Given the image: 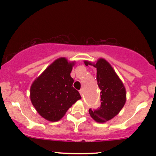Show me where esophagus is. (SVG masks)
<instances>
[{
  "mask_svg": "<svg viewBox=\"0 0 156 156\" xmlns=\"http://www.w3.org/2000/svg\"><path fill=\"white\" fill-rule=\"evenodd\" d=\"M79 92H80V95H81V96H83V89H80V90L79 91Z\"/></svg>",
  "mask_w": 156,
  "mask_h": 156,
  "instance_id": "esophagus-1",
  "label": "esophagus"
}]
</instances>
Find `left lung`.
Listing matches in <instances>:
<instances>
[{"label": "left lung", "instance_id": "obj_1", "mask_svg": "<svg viewBox=\"0 0 156 156\" xmlns=\"http://www.w3.org/2000/svg\"><path fill=\"white\" fill-rule=\"evenodd\" d=\"M87 66L92 65L88 62ZM97 81L101 89V106L96 109L89 108L90 116L98 122H104L115 117L124 106L126 92L124 85L112 66L103 58H100L95 64Z\"/></svg>", "mask_w": 156, "mask_h": 156}]
</instances>
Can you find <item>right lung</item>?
<instances>
[{
    "label": "right lung",
    "mask_w": 156,
    "mask_h": 156,
    "mask_svg": "<svg viewBox=\"0 0 156 156\" xmlns=\"http://www.w3.org/2000/svg\"><path fill=\"white\" fill-rule=\"evenodd\" d=\"M74 63L65 58L55 60L37 78L31 87V101L37 112L47 120H59L67 111L81 98L73 87Z\"/></svg>",
    "instance_id": "1"
}]
</instances>
